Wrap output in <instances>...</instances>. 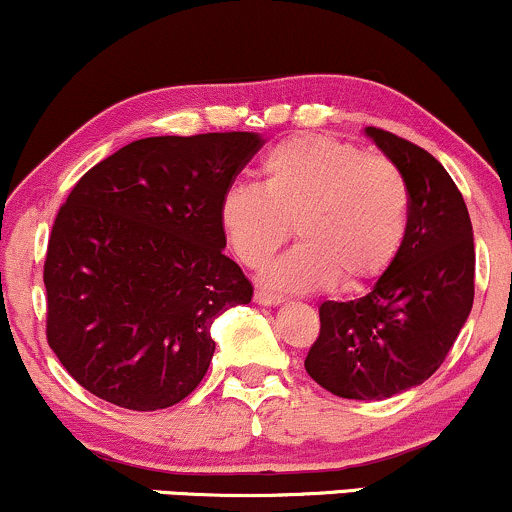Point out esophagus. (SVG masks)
Masks as SVG:
<instances>
[{"instance_id":"obj_1","label":"esophagus","mask_w":512,"mask_h":512,"mask_svg":"<svg viewBox=\"0 0 512 512\" xmlns=\"http://www.w3.org/2000/svg\"><path fill=\"white\" fill-rule=\"evenodd\" d=\"M255 303L260 305H281L283 298L276 293H269V291H255Z\"/></svg>"}]
</instances>
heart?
I'll return each mask as SVG.
<instances>
[{
    "instance_id": "1",
    "label": "heart",
    "mask_w": 512,
    "mask_h": 512,
    "mask_svg": "<svg viewBox=\"0 0 512 512\" xmlns=\"http://www.w3.org/2000/svg\"><path fill=\"white\" fill-rule=\"evenodd\" d=\"M262 186L236 183L219 205L224 236L245 267L262 269L293 236L303 243L264 274L267 286L310 293L377 281L403 248L410 188L384 157L331 135H293L262 159Z\"/></svg>"
}]
</instances>
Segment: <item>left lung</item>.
I'll return each instance as SVG.
<instances>
[{"instance_id":"8db88e82","label":"left lung","mask_w":512,"mask_h":512,"mask_svg":"<svg viewBox=\"0 0 512 512\" xmlns=\"http://www.w3.org/2000/svg\"><path fill=\"white\" fill-rule=\"evenodd\" d=\"M365 133L408 181V236L362 298L319 305L305 369L334 396L384 400L424 384L453 348L474 300V238L439 159L381 128Z\"/></svg>"}]
</instances>
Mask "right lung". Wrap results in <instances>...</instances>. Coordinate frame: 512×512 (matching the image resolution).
<instances>
[{"instance_id":"obj_1","label":"right lung","mask_w":512,"mask_h":512,"mask_svg":"<svg viewBox=\"0 0 512 512\" xmlns=\"http://www.w3.org/2000/svg\"><path fill=\"white\" fill-rule=\"evenodd\" d=\"M260 147L245 131L157 135L73 186L45 257L47 343L92 396L147 412L197 389L212 322L252 300L219 205Z\"/></svg>"}]
</instances>
